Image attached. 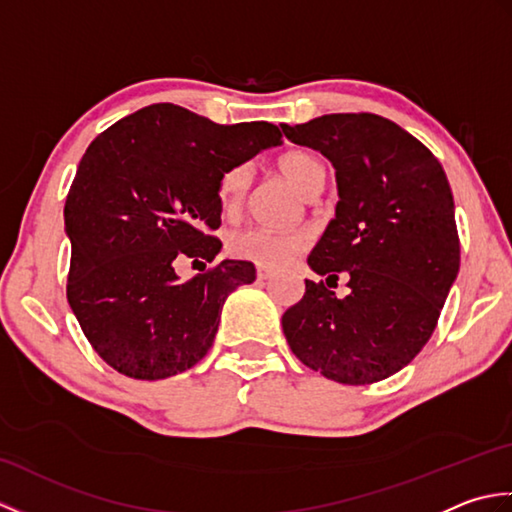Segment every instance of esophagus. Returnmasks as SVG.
Segmentation results:
<instances>
[{
    "label": "esophagus",
    "instance_id": "obj_1",
    "mask_svg": "<svg viewBox=\"0 0 512 512\" xmlns=\"http://www.w3.org/2000/svg\"><path fill=\"white\" fill-rule=\"evenodd\" d=\"M270 277H273V268L257 264V279H259V281H268Z\"/></svg>",
    "mask_w": 512,
    "mask_h": 512
}]
</instances>
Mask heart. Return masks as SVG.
Returning a JSON list of instances; mask_svg holds the SVG:
<instances>
[{
	"instance_id": "1",
	"label": "heart",
	"mask_w": 512,
	"mask_h": 512,
	"mask_svg": "<svg viewBox=\"0 0 512 512\" xmlns=\"http://www.w3.org/2000/svg\"><path fill=\"white\" fill-rule=\"evenodd\" d=\"M279 171L290 180L303 198H310L312 193L323 189L325 169L317 156L308 151H288L277 160ZM248 189V167L235 165L226 169L220 182H217V198L224 209H237L244 200ZM308 246V237L299 231H270L262 226H248L237 231L228 239V253L246 262H255L262 266H286L295 259L303 248Z\"/></svg>"
}]
</instances>
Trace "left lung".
Returning <instances> with one entry per match:
<instances>
[{
	"label": "left lung",
	"mask_w": 512,
	"mask_h": 512,
	"mask_svg": "<svg viewBox=\"0 0 512 512\" xmlns=\"http://www.w3.org/2000/svg\"><path fill=\"white\" fill-rule=\"evenodd\" d=\"M336 169L334 220L312 248L317 275L348 277L336 300L323 281L281 317L303 365L343 385H372L400 372L436 330L460 270L453 193L438 158L376 114H325L281 125Z\"/></svg>",
	"instance_id": "left-lung-1"
}]
</instances>
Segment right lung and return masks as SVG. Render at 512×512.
Masks as SVG:
<instances>
[{
    "label": "right lung",
    "instance_id": "right-lung-1",
    "mask_svg": "<svg viewBox=\"0 0 512 512\" xmlns=\"http://www.w3.org/2000/svg\"><path fill=\"white\" fill-rule=\"evenodd\" d=\"M279 143L273 123L217 125L173 103L143 107L92 140L63 209L65 290L85 339L116 372L169 378L211 350L226 297L253 284L255 266L224 259L180 281L176 264L213 262L220 176Z\"/></svg>",
    "mask_w": 512,
    "mask_h": 512
}]
</instances>
